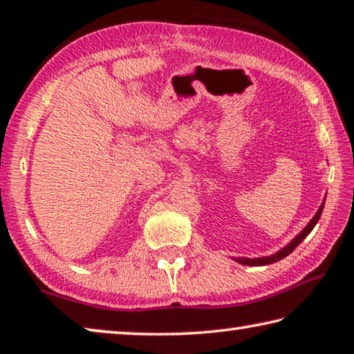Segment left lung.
<instances>
[{"label":"left lung","mask_w":354,"mask_h":354,"mask_svg":"<svg viewBox=\"0 0 354 354\" xmlns=\"http://www.w3.org/2000/svg\"><path fill=\"white\" fill-rule=\"evenodd\" d=\"M323 206H325V201H323V205L320 206V209L319 211H317V214L314 215V218L309 221V225L304 227V230L299 232V234L293 239V241L289 243V245H286V247L281 250V251H278V253H274L273 256H268V257H256V259H243V257H239V259H236L237 262H241V263H243V266H267V263H273V262H278V261H281V259H284L286 256H289L293 250H295L299 243H301L304 239L308 237V234L310 231L314 230V226L317 225V221L320 220V215H322V211H323Z\"/></svg>","instance_id":"8db88e82"}]
</instances>
